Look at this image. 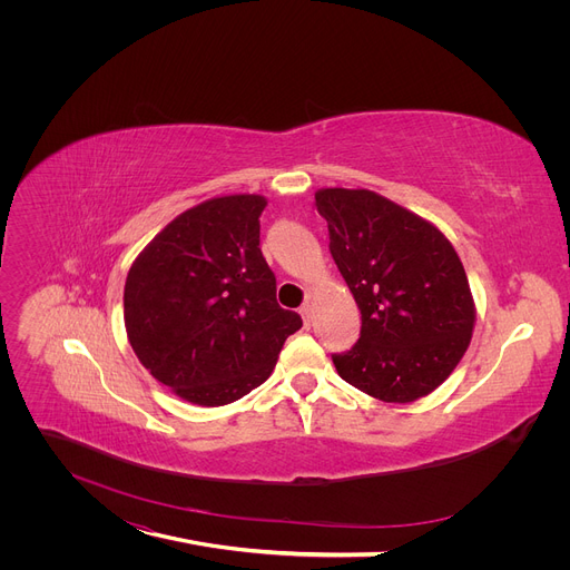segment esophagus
<instances>
[{
	"label": "esophagus",
	"mask_w": 570,
	"mask_h": 570,
	"mask_svg": "<svg viewBox=\"0 0 570 570\" xmlns=\"http://www.w3.org/2000/svg\"><path fill=\"white\" fill-rule=\"evenodd\" d=\"M301 314H303V318H305V325H312V303H309V301L301 307Z\"/></svg>",
	"instance_id": "34e87169"
}]
</instances>
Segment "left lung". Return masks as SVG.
Instances as JSON below:
<instances>
[{
	"label": "left lung",
	"mask_w": 570,
	"mask_h": 570,
	"mask_svg": "<svg viewBox=\"0 0 570 570\" xmlns=\"http://www.w3.org/2000/svg\"><path fill=\"white\" fill-rule=\"evenodd\" d=\"M316 209L363 318L361 340L333 355L340 376L381 402L430 395L462 361L475 325L451 239L370 189H318Z\"/></svg>",
	"instance_id": "1"
}]
</instances>
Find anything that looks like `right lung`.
Wrapping results in <instances>:
<instances>
[{"mask_svg":"<svg viewBox=\"0 0 570 570\" xmlns=\"http://www.w3.org/2000/svg\"><path fill=\"white\" fill-rule=\"evenodd\" d=\"M258 194L203 200L177 215L134 261L127 337L140 365L198 406L245 397L277 365L301 314L282 309L261 254Z\"/></svg>","mask_w":570,"mask_h":570,"instance_id":"1","label":"right lung"}]
</instances>
